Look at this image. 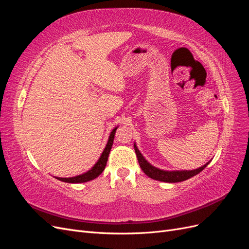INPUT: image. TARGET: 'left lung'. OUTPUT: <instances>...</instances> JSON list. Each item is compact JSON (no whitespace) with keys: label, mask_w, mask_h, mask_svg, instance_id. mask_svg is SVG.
<instances>
[{"label":"left lung","mask_w":249,"mask_h":249,"mask_svg":"<svg viewBox=\"0 0 249 249\" xmlns=\"http://www.w3.org/2000/svg\"><path fill=\"white\" fill-rule=\"evenodd\" d=\"M134 149H135V153L137 155V159L143 172H144L145 175L150 178L160 180V182H166V183L183 182V180H186L188 178L198 175V173L205 169L208 166V164L210 163L209 161L208 163L203 165V166L193 170H164V169L157 168L153 166L149 162H147V160L140 153V150L138 149L135 142H134Z\"/></svg>","instance_id":"obj_1"}]
</instances>
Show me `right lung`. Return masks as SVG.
<instances>
[{
  "mask_svg": "<svg viewBox=\"0 0 249 249\" xmlns=\"http://www.w3.org/2000/svg\"><path fill=\"white\" fill-rule=\"evenodd\" d=\"M117 127H118V125L112 130V132L110 133V136H109L107 144H106V146H105L103 153L100 157V159L97 160V162L88 171L82 173V175H79L77 177H72V178H58V177H55V178L59 180H61V182H64V183L79 184V183L89 182V180H92V179H94V178L99 177L101 173L104 171L105 167H106V165H107L108 157H109L110 150H111L112 145H113V140H114L115 132L117 130Z\"/></svg>",
  "mask_w": 249,
  "mask_h": 249,
  "instance_id": "add662e5",
  "label": "right lung"
}]
</instances>
